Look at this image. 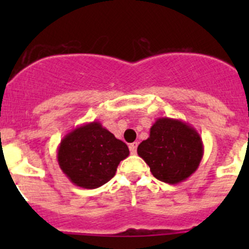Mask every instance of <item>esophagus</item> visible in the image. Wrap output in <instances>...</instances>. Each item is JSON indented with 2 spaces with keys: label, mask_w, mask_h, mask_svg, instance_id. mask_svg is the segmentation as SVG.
<instances>
[{
  "label": "esophagus",
  "mask_w": 249,
  "mask_h": 249,
  "mask_svg": "<svg viewBox=\"0 0 249 249\" xmlns=\"http://www.w3.org/2000/svg\"><path fill=\"white\" fill-rule=\"evenodd\" d=\"M129 148H130V152H131V154H136V152H137V142L131 143V144L129 145Z\"/></svg>",
  "instance_id": "1"
}]
</instances>
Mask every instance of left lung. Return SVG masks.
<instances>
[{
    "label": "left lung",
    "instance_id": "obj_1",
    "mask_svg": "<svg viewBox=\"0 0 249 249\" xmlns=\"http://www.w3.org/2000/svg\"><path fill=\"white\" fill-rule=\"evenodd\" d=\"M137 154L155 178L178 184L197 170L203 157V143L199 132L188 123L158 118L150 127L149 137L140 143Z\"/></svg>",
    "mask_w": 249,
    "mask_h": 249
}]
</instances>
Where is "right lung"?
Instances as JSON below:
<instances>
[{
    "label": "right lung",
    "mask_w": 249,
    "mask_h": 249,
    "mask_svg": "<svg viewBox=\"0 0 249 249\" xmlns=\"http://www.w3.org/2000/svg\"><path fill=\"white\" fill-rule=\"evenodd\" d=\"M129 154L123 141L100 122H91L65 135L57 147V162L74 185L96 189L114 177L119 162Z\"/></svg>",
    "instance_id": "1"
}]
</instances>
